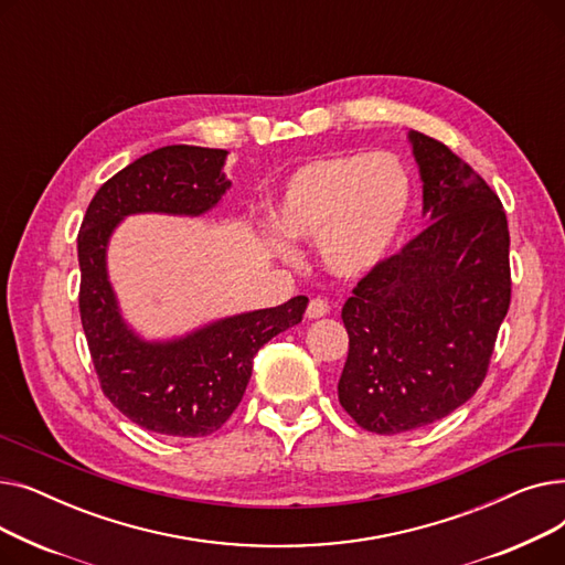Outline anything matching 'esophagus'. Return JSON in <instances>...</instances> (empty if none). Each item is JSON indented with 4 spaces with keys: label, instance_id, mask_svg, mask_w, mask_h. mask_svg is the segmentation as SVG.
<instances>
[{
    "label": "esophagus",
    "instance_id": "1",
    "mask_svg": "<svg viewBox=\"0 0 565 565\" xmlns=\"http://www.w3.org/2000/svg\"><path fill=\"white\" fill-rule=\"evenodd\" d=\"M328 313H330V305H328V300L313 298V300L309 302V307H307V318H311V320L322 318V316H328Z\"/></svg>",
    "mask_w": 565,
    "mask_h": 565
}]
</instances>
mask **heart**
Returning a JSON list of instances; mask_svg holds the SVG:
<instances>
[{"label": "heart", "mask_w": 565, "mask_h": 565, "mask_svg": "<svg viewBox=\"0 0 565 565\" xmlns=\"http://www.w3.org/2000/svg\"><path fill=\"white\" fill-rule=\"evenodd\" d=\"M412 196L409 171L394 153L316 158L288 178L270 224L284 241L318 245L330 273L360 277L392 252ZM284 241L275 243L277 256L298 258Z\"/></svg>", "instance_id": "obj_1"}]
</instances>
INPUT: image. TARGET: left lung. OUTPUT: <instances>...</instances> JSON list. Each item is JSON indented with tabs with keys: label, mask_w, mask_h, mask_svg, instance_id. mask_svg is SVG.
Returning a JSON list of instances; mask_svg holds the SVG:
<instances>
[{
	"label": "left lung",
	"mask_w": 565,
	"mask_h": 565,
	"mask_svg": "<svg viewBox=\"0 0 565 565\" xmlns=\"http://www.w3.org/2000/svg\"><path fill=\"white\" fill-rule=\"evenodd\" d=\"M430 224L354 286L339 401L364 430L439 422L486 380L511 305L509 222L499 196L449 146L409 130Z\"/></svg>",
	"instance_id": "obj_1"
}]
</instances>
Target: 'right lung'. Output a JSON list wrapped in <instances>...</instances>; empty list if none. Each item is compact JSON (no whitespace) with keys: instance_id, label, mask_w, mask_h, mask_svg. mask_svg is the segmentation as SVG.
I'll return each mask as SVG.
<instances>
[{"instance_id":"1","label":"right lung","mask_w":565,"mask_h":565,"mask_svg":"<svg viewBox=\"0 0 565 565\" xmlns=\"http://www.w3.org/2000/svg\"><path fill=\"white\" fill-rule=\"evenodd\" d=\"M226 151L175 143L111 175L86 207L77 235L79 318L103 394L126 417L160 435L205 437L241 405L254 354L302 322L305 295L273 309L215 320L171 341H143L121 318L107 279V243L137 213L203 215L231 188Z\"/></svg>"}]
</instances>
